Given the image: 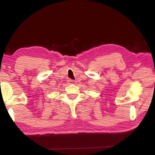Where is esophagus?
I'll use <instances>...</instances> for the list:
<instances>
[{
	"mask_svg": "<svg viewBox=\"0 0 155 155\" xmlns=\"http://www.w3.org/2000/svg\"><path fill=\"white\" fill-rule=\"evenodd\" d=\"M68 81H69V83H70V84H76V81L73 80V79H69Z\"/></svg>",
	"mask_w": 155,
	"mask_h": 155,
	"instance_id": "esophagus-1",
	"label": "esophagus"
}]
</instances>
